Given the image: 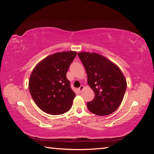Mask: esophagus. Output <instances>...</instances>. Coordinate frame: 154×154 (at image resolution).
Instances as JSON below:
<instances>
[{
  "instance_id": "esophagus-1",
  "label": "esophagus",
  "mask_w": 154,
  "mask_h": 154,
  "mask_svg": "<svg viewBox=\"0 0 154 154\" xmlns=\"http://www.w3.org/2000/svg\"><path fill=\"white\" fill-rule=\"evenodd\" d=\"M83 88H84V87H83V85H81L80 87L78 88V91H79V92H81L82 91V90L83 89Z\"/></svg>"
}]
</instances>
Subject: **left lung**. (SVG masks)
Here are the masks:
<instances>
[{"mask_svg": "<svg viewBox=\"0 0 154 154\" xmlns=\"http://www.w3.org/2000/svg\"><path fill=\"white\" fill-rule=\"evenodd\" d=\"M87 74L88 84L95 97L87 103L92 113L110 114L121 105L127 89V81L119 68L109 60L95 53H78Z\"/></svg>", "mask_w": 154, "mask_h": 154, "instance_id": "1", "label": "left lung"}]
</instances>
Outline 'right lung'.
I'll return each instance as SVG.
<instances>
[{"mask_svg":"<svg viewBox=\"0 0 154 154\" xmlns=\"http://www.w3.org/2000/svg\"><path fill=\"white\" fill-rule=\"evenodd\" d=\"M76 54V51H71L49 55L32 71L29 81L30 94L45 113L62 114L71 108L76 94L66 74Z\"/></svg>","mask_w":154,"mask_h":154,"instance_id":"1","label":"right lung"}]
</instances>
